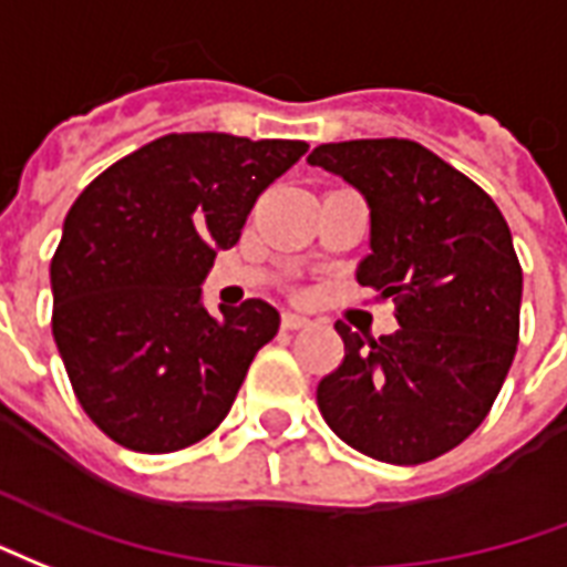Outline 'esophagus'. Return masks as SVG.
<instances>
[{
    "label": "esophagus",
    "mask_w": 567,
    "mask_h": 567,
    "mask_svg": "<svg viewBox=\"0 0 567 567\" xmlns=\"http://www.w3.org/2000/svg\"><path fill=\"white\" fill-rule=\"evenodd\" d=\"M280 326H284L287 332H296V329H308L311 320H308V317H299V313H284V317H280Z\"/></svg>",
    "instance_id": "obj_1"
}]
</instances>
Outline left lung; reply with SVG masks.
I'll return each mask as SVG.
<instances>
[{"mask_svg":"<svg viewBox=\"0 0 567 567\" xmlns=\"http://www.w3.org/2000/svg\"><path fill=\"white\" fill-rule=\"evenodd\" d=\"M371 208V254L357 278L395 301L399 332H350L341 365L317 386L334 435L390 465L458 447L486 420L519 341L523 268L493 198L408 138L313 147Z\"/></svg>","mask_w":567,"mask_h":567,"instance_id":"8db88e82","label":"left lung"}]
</instances>
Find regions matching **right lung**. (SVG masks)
Masks as SVG:
<instances>
[{
	"label": "right lung",
	"instance_id": "obj_1",
	"mask_svg": "<svg viewBox=\"0 0 567 567\" xmlns=\"http://www.w3.org/2000/svg\"><path fill=\"white\" fill-rule=\"evenodd\" d=\"M305 151L172 132L74 198L51 259L53 338L84 414L120 447L175 453L226 420L280 317L262 299L208 313L202 280Z\"/></svg>",
	"mask_w": 567,
	"mask_h": 567
}]
</instances>
